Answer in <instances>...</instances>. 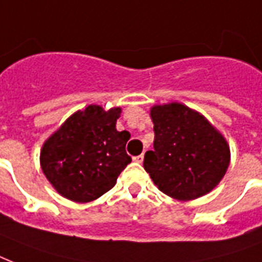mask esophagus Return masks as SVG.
<instances>
[{
    "mask_svg": "<svg viewBox=\"0 0 262 262\" xmlns=\"http://www.w3.org/2000/svg\"><path fill=\"white\" fill-rule=\"evenodd\" d=\"M133 160H135L136 163H141V162L144 160V155L141 154V155H139V156H135V158H133Z\"/></svg>",
    "mask_w": 262,
    "mask_h": 262,
    "instance_id": "esophagus-1",
    "label": "esophagus"
}]
</instances>
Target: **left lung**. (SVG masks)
<instances>
[{
  "label": "left lung",
  "instance_id": "obj_1",
  "mask_svg": "<svg viewBox=\"0 0 262 262\" xmlns=\"http://www.w3.org/2000/svg\"><path fill=\"white\" fill-rule=\"evenodd\" d=\"M154 151L144 168L164 194L179 201L199 199L222 181L230 164V147L204 115L181 103L151 108Z\"/></svg>",
  "mask_w": 262,
  "mask_h": 262
}]
</instances>
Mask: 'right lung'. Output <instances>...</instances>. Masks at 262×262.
I'll list each match as a JSON object with an SVG mask.
<instances>
[{
	"mask_svg": "<svg viewBox=\"0 0 262 262\" xmlns=\"http://www.w3.org/2000/svg\"><path fill=\"white\" fill-rule=\"evenodd\" d=\"M121 107L108 111L90 104L76 111L45 141L40 166L65 199L90 203L108 191L132 162L126 154L130 133L115 127Z\"/></svg>",
	"mask_w": 262,
	"mask_h": 262,
	"instance_id": "right-lung-1",
	"label": "right lung"
}]
</instances>
